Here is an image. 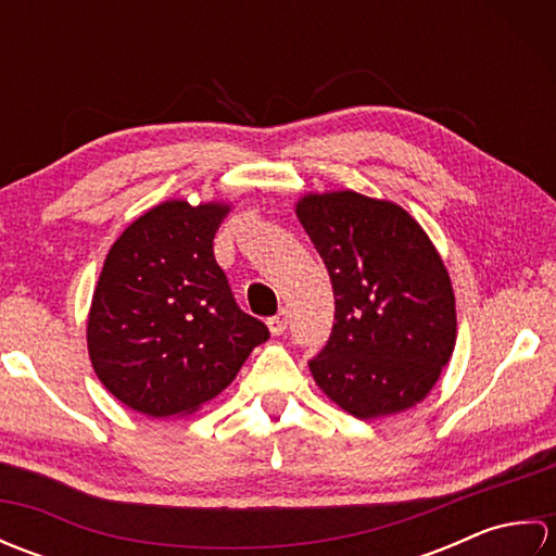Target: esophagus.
I'll return each mask as SVG.
<instances>
[{
    "mask_svg": "<svg viewBox=\"0 0 556 556\" xmlns=\"http://www.w3.org/2000/svg\"><path fill=\"white\" fill-rule=\"evenodd\" d=\"M287 325H289V313L287 311H279L277 315H271L269 320H267V327H269V332L275 334V337H279V334H285V329H287Z\"/></svg>",
    "mask_w": 556,
    "mask_h": 556,
    "instance_id": "1",
    "label": "esophagus"
}]
</instances>
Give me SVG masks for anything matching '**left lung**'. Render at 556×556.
<instances>
[{
    "label": "left lung",
    "mask_w": 556,
    "mask_h": 556,
    "mask_svg": "<svg viewBox=\"0 0 556 556\" xmlns=\"http://www.w3.org/2000/svg\"><path fill=\"white\" fill-rule=\"evenodd\" d=\"M296 215L334 291V325L308 361L315 382L356 418L428 396L456 344L452 281L428 233L387 200L305 195Z\"/></svg>",
    "instance_id": "8db88e82"
}]
</instances>
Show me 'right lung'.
Returning <instances> with one entry per match:
<instances>
[{
  "instance_id": "obj_1",
  "label": "right lung",
  "mask_w": 556,
  "mask_h": 556,
  "mask_svg": "<svg viewBox=\"0 0 556 556\" xmlns=\"http://www.w3.org/2000/svg\"><path fill=\"white\" fill-rule=\"evenodd\" d=\"M227 205L169 200L104 260L88 317L92 368L138 413L169 418L227 389L269 329L236 303L212 239Z\"/></svg>"
}]
</instances>
